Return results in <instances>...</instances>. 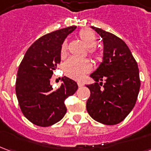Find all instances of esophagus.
<instances>
[{"label":"esophagus","instance_id":"1","mask_svg":"<svg viewBox=\"0 0 151 151\" xmlns=\"http://www.w3.org/2000/svg\"><path fill=\"white\" fill-rule=\"evenodd\" d=\"M78 86L79 87H82V86H84V84H83V82H78Z\"/></svg>","mask_w":151,"mask_h":151}]
</instances>
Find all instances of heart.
Here are the masks:
<instances>
[{"instance_id":"obj_1","label":"heart","mask_w":151,"mask_h":151,"mask_svg":"<svg viewBox=\"0 0 151 151\" xmlns=\"http://www.w3.org/2000/svg\"><path fill=\"white\" fill-rule=\"evenodd\" d=\"M79 37L85 43V45L90 48V55L95 59H101V54L96 52L93 47H95L97 43V37L94 31L91 29H83L79 32ZM67 51V43L64 42L60 47V56L65 57ZM91 69V64L86 59L79 60L74 57L69 58L64 65V72L66 75L74 79H82L86 73H87Z\"/></svg>"}]
</instances>
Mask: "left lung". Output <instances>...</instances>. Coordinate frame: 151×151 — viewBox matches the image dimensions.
<instances>
[{"label": "left lung", "instance_id": "8db88e82", "mask_svg": "<svg viewBox=\"0 0 151 151\" xmlns=\"http://www.w3.org/2000/svg\"><path fill=\"white\" fill-rule=\"evenodd\" d=\"M91 28L103 39L104 56L90 75L96 82L86 86L91 91L86 110L96 121L113 125L121 122L136 104L141 84L138 66L121 39L100 28ZM99 81L101 82L98 83Z\"/></svg>", "mask_w": 151, "mask_h": 151}]
</instances>
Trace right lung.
Returning <instances> with one entry per match:
<instances>
[{
    "label": "right lung",
    "instance_id": "1",
    "mask_svg": "<svg viewBox=\"0 0 151 151\" xmlns=\"http://www.w3.org/2000/svg\"><path fill=\"white\" fill-rule=\"evenodd\" d=\"M76 28L60 29L38 39L18 67L15 87L18 104L25 117L35 125L47 127L61 120L67 111L65 100L78 88L77 82L65 76L56 90L50 83L60 62L63 42Z\"/></svg>",
    "mask_w": 151,
    "mask_h": 151
}]
</instances>
